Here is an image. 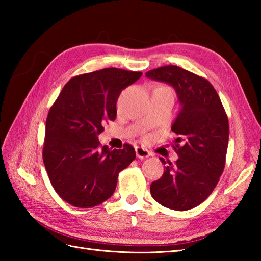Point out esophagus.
<instances>
[{"label": "esophagus", "mask_w": 261, "mask_h": 261, "mask_svg": "<svg viewBox=\"0 0 261 261\" xmlns=\"http://www.w3.org/2000/svg\"><path fill=\"white\" fill-rule=\"evenodd\" d=\"M136 154L139 159H145V158H148V157L151 156V153L149 152L147 149L142 148V147H137L136 148Z\"/></svg>", "instance_id": "1"}]
</instances>
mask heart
I'll use <instances>...</instances> for the list:
<instances>
[{
    "label": "heart",
    "instance_id": "heart-1",
    "mask_svg": "<svg viewBox=\"0 0 261 261\" xmlns=\"http://www.w3.org/2000/svg\"><path fill=\"white\" fill-rule=\"evenodd\" d=\"M158 87H163V88H168V90H170L169 87H167V86H158Z\"/></svg>",
    "mask_w": 261,
    "mask_h": 261
}]
</instances>
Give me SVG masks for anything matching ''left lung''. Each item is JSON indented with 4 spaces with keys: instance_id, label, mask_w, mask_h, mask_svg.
I'll use <instances>...</instances> for the list:
<instances>
[{
    "instance_id": "1",
    "label": "left lung",
    "mask_w": 261,
    "mask_h": 261,
    "mask_svg": "<svg viewBox=\"0 0 261 261\" xmlns=\"http://www.w3.org/2000/svg\"><path fill=\"white\" fill-rule=\"evenodd\" d=\"M146 76L173 86L181 107L171 125L178 159L168 162L163 176L151 182V196L165 207L191 210L210 196L223 173L228 115L212 84L201 76L174 65L149 70Z\"/></svg>"
}]
</instances>
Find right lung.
<instances>
[{
  "label": "right lung",
  "mask_w": 261,
  "mask_h": 261,
  "mask_svg": "<svg viewBox=\"0 0 261 261\" xmlns=\"http://www.w3.org/2000/svg\"><path fill=\"white\" fill-rule=\"evenodd\" d=\"M141 71L104 68L70 79L49 110L43 164L55 191L65 202L88 208L113 195L120 171L136 159L135 148L101 146L97 136L114 121L116 101Z\"/></svg>",
  "instance_id": "right-lung-1"
}]
</instances>
